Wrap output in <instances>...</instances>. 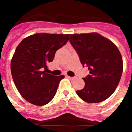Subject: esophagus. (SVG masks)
Masks as SVG:
<instances>
[{"mask_svg":"<svg viewBox=\"0 0 132 132\" xmlns=\"http://www.w3.org/2000/svg\"><path fill=\"white\" fill-rule=\"evenodd\" d=\"M68 78L70 79V80H73V79H75V77H69L68 76Z\"/></svg>","mask_w":132,"mask_h":132,"instance_id":"obj_1","label":"esophagus"}]
</instances>
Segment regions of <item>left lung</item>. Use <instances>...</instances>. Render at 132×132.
Masks as SVG:
<instances>
[{"label":"left lung","instance_id":"left-lung-1","mask_svg":"<svg viewBox=\"0 0 132 132\" xmlns=\"http://www.w3.org/2000/svg\"><path fill=\"white\" fill-rule=\"evenodd\" d=\"M69 41L82 66L86 65L90 71L82 78L85 87L77 94L88 103L105 101L115 91L122 77L120 52L111 41L95 32L71 34Z\"/></svg>","mask_w":132,"mask_h":132}]
</instances>
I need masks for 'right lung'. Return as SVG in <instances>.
<instances>
[{"label": "right lung", "mask_w": 132, "mask_h": 132, "mask_svg": "<svg viewBox=\"0 0 132 132\" xmlns=\"http://www.w3.org/2000/svg\"><path fill=\"white\" fill-rule=\"evenodd\" d=\"M69 34L39 33L24 38L17 46L10 69L20 94L30 103L44 106L55 95L64 75L47 73L57 50L68 42Z\"/></svg>", "instance_id": "1"}]
</instances>
